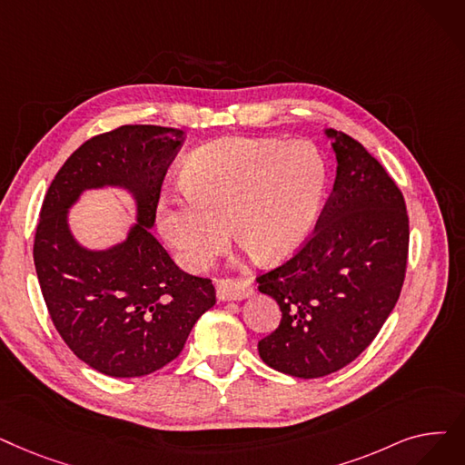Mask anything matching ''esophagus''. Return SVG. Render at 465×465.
<instances>
[{
  "label": "esophagus",
  "instance_id": "obj_1",
  "mask_svg": "<svg viewBox=\"0 0 465 465\" xmlns=\"http://www.w3.org/2000/svg\"><path fill=\"white\" fill-rule=\"evenodd\" d=\"M252 294V282L243 277L218 279L216 281V296L222 302L228 300H243Z\"/></svg>",
  "mask_w": 465,
  "mask_h": 465
}]
</instances>
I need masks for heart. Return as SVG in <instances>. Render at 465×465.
<instances>
[{
	"instance_id": "obj_1",
	"label": "heart",
	"mask_w": 465,
	"mask_h": 465,
	"mask_svg": "<svg viewBox=\"0 0 465 465\" xmlns=\"http://www.w3.org/2000/svg\"><path fill=\"white\" fill-rule=\"evenodd\" d=\"M184 197L159 203V230L180 264L205 270L228 243L262 262L294 254L310 237L327 186V165L308 143L224 138L183 167Z\"/></svg>"
}]
</instances>
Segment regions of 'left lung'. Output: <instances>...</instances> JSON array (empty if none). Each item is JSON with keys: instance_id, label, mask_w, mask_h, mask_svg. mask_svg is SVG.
Listing matches in <instances>:
<instances>
[{"instance_id": "obj_1", "label": "left lung", "mask_w": 465, "mask_h": 465, "mask_svg": "<svg viewBox=\"0 0 465 465\" xmlns=\"http://www.w3.org/2000/svg\"><path fill=\"white\" fill-rule=\"evenodd\" d=\"M327 134L338 169L317 226L289 260L256 277L281 310L258 353L304 380L344 369L371 346L397 304L409 258V214L393 178L350 134Z\"/></svg>"}]
</instances>
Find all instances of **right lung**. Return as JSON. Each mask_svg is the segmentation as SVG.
<instances>
[{"instance_id": "add662e5", "label": "right lung", "mask_w": 465, "mask_h": 465, "mask_svg": "<svg viewBox=\"0 0 465 465\" xmlns=\"http://www.w3.org/2000/svg\"><path fill=\"white\" fill-rule=\"evenodd\" d=\"M183 138L157 125H121L89 138L60 167L39 213L34 264L53 325L75 357L106 376L163 369L216 304L213 281L180 270L150 233ZM103 185L135 195L139 224L125 244L93 253L74 243L65 213L84 189Z\"/></svg>"}]
</instances>
